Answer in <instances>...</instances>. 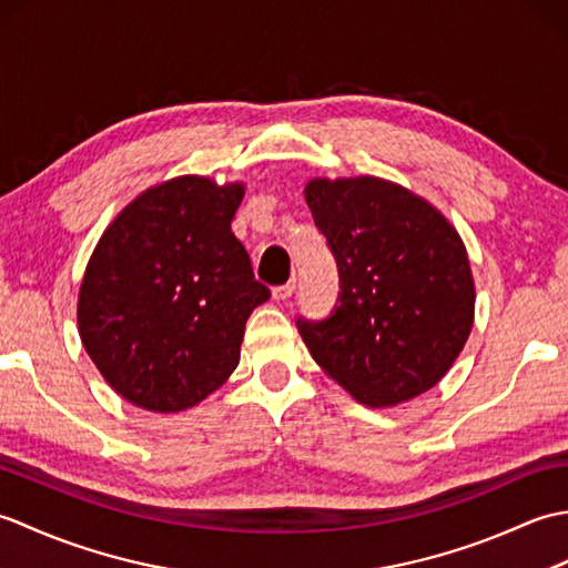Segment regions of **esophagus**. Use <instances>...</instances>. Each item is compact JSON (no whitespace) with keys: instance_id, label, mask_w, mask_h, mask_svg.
I'll use <instances>...</instances> for the list:
<instances>
[{"instance_id":"obj_1","label":"esophagus","mask_w":568,"mask_h":568,"mask_svg":"<svg viewBox=\"0 0 568 568\" xmlns=\"http://www.w3.org/2000/svg\"><path fill=\"white\" fill-rule=\"evenodd\" d=\"M295 281H287L285 285H277V287H273V297L277 300V303H285V300H291L293 297V293H295Z\"/></svg>"}]
</instances>
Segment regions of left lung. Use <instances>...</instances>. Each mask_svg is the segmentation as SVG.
I'll return each instance as SVG.
<instances>
[{"mask_svg":"<svg viewBox=\"0 0 568 568\" xmlns=\"http://www.w3.org/2000/svg\"><path fill=\"white\" fill-rule=\"evenodd\" d=\"M305 200L342 281L327 320L297 317L312 358L361 405L427 393L474 327L462 236L427 200L383 178H315Z\"/></svg>","mask_w":568,"mask_h":568,"instance_id":"1","label":"left lung"}]
</instances>
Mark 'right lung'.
Returning <instances> with one entry per match:
<instances>
[{"mask_svg":"<svg viewBox=\"0 0 568 568\" xmlns=\"http://www.w3.org/2000/svg\"><path fill=\"white\" fill-rule=\"evenodd\" d=\"M241 197V183L165 180L94 246L78 295L80 339L131 405L180 413L239 366L246 320L271 297L232 234Z\"/></svg>","mask_w":568,"mask_h":568,"instance_id":"add662e5","label":"right lung"}]
</instances>
